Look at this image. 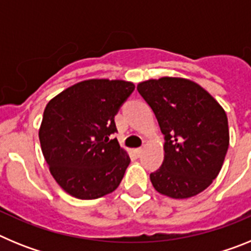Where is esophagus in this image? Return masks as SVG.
Listing matches in <instances>:
<instances>
[{"label":"esophagus","mask_w":251,"mask_h":251,"mask_svg":"<svg viewBox=\"0 0 251 251\" xmlns=\"http://www.w3.org/2000/svg\"><path fill=\"white\" fill-rule=\"evenodd\" d=\"M134 152H136V154H137V156H141V154H142V153H143V148H136V150H134Z\"/></svg>","instance_id":"esophagus-1"}]
</instances>
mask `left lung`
I'll return each instance as SVG.
<instances>
[{
	"label": "left lung",
	"mask_w": 251,
	"mask_h": 251,
	"mask_svg": "<svg viewBox=\"0 0 251 251\" xmlns=\"http://www.w3.org/2000/svg\"><path fill=\"white\" fill-rule=\"evenodd\" d=\"M165 134V159L150 175L156 191L172 199L196 196L211 185L229 148L223 106L197 83L163 76L137 85Z\"/></svg>",
	"instance_id": "obj_1"
}]
</instances>
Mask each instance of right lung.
Segmentation results:
<instances>
[{
  "mask_svg": "<svg viewBox=\"0 0 251 251\" xmlns=\"http://www.w3.org/2000/svg\"><path fill=\"white\" fill-rule=\"evenodd\" d=\"M134 90L124 80L90 79L51 99L39 129L52 177L69 195L93 200L118 187L130 158L119 146L114 117Z\"/></svg>",
  "mask_w": 251,
  "mask_h": 251,
  "instance_id": "add662e5",
  "label": "right lung"
}]
</instances>
